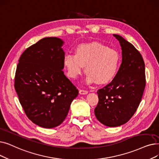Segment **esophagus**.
<instances>
[{"label": "esophagus", "instance_id": "esophagus-1", "mask_svg": "<svg viewBox=\"0 0 159 159\" xmlns=\"http://www.w3.org/2000/svg\"><path fill=\"white\" fill-rule=\"evenodd\" d=\"M88 92L87 90H84V89H80L79 90V93L81 95H85L87 94Z\"/></svg>", "mask_w": 159, "mask_h": 159}]
</instances>
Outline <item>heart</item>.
Returning a JSON list of instances; mask_svg holds the SVG:
<instances>
[{"label": "heart", "instance_id": "b5f03b06", "mask_svg": "<svg viewBox=\"0 0 159 159\" xmlns=\"http://www.w3.org/2000/svg\"><path fill=\"white\" fill-rule=\"evenodd\" d=\"M120 64L118 51L99 43L79 45L75 54L67 52L64 58V66L71 78H77L86 66L88 84L108 83L118 73Z\"/></svg>", "mask_w": 159, "mask_h": 159}]
</instances>
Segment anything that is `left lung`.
I'll return each mask as SVG.
<instances>
[{
	"instance_id": "8db88e82",
	"label": "left lung",
	"mask_w": 159,
	"mask_h": 159,
	"mask_svg": "<svg viewBox=\"0 0 159 159\" xmlns=\"http://www.w3.org/2000/svg\"><path fill=\"white\" fill-rule=\"evenodd\" d=\"M122 50V62L112 81L98 91L99 102L95 117L108 127L127 123L139 107L146 86L145 64L133 45L117 34Z\"/></svg>"
}]
</instances>
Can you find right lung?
Masks as SVG:
<instances>
[{
	"mask_svg": "<svg viewBox=\"0 0 159 159\" xmlns=\"http://www.w3.org/2000/svg\"><path fill=\"white\" fill-rule=\"evenodd\" d=\"M64 41L45 38L21 54L15 89L27 117L37 125L53 128L66 119L79 90L64 73Z\"/></svg>",
	"mask_w": 159,
	"mask_h": 159,
	"instance_id": "add662e5",
	"label": "right lung"
}]
</instances>
